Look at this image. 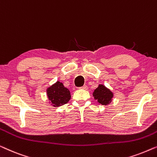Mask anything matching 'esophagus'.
<instances>
[{"instance_id":"1","label":"esophagus","mask_w":157,"mask_h":157,"mask_svg":"<svg viewBox=\"0 0 157 157\" xmlns=\"http://www.w3.org/2000/svg\"><path fill=\"white\" fill-rule=\"evenodd\" d=\"M80 88H81V89H83V90H87L88 87L87 85H84V86H82V87H81Z\"/></svg>"}]
</instances>
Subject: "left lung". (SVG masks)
<instances>
[{"label":"left lung","mask_w":157,"mask_h":157,"mask_svg":"<svg viewBox=\"0 0 157 157\" xmlns=\"http://www.w3.org/2000/svg\"><path fill=\"white\" fill-rule=\"evenodd\" d=\"M93 97L100 104L102 105H107L112 101L113 93L103 85H99L98 87L94 90Z\"/></svg>","instance_id":"8db88e82"}]
</instances>
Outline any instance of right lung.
Here are the masks:
<instances>
[{"label": "right lung", "mask_w": 157, "mask_h": 157, "mask_svg": "<svg viewBox=\"0 0 157 157\" xmlns=\"http://www.w3.org/2000/svg\"><path fill=\"white\" fill-rule=\"evenodd\" d=\"M47 95L50 102L55 107L65 105L71 98L70 90L59 81L48 88Z\"/></svg>", "instance_id": "right-lung-1"}]
</instances>
